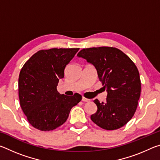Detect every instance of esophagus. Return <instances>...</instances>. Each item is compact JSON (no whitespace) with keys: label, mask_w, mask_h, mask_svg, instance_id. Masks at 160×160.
<instances>
[{"label":"esophagus","mask_w":160,"mask_h":160,"mask_svg":"<svg viewBox=\"0 0 160 160\" xmlns=\"http://www.w3.org/2000/svg\"><path fill=\"white\" fill-rule=\"evenodd\" d=\"M82 101L83 102H88L90 101V99H87V98H85V97H82Z\"/></svg>","instance_id":"esophagus-1"}]
</instances>
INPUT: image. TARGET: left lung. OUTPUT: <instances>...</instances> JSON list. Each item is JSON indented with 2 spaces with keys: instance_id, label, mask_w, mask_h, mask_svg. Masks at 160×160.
I'll return each instance as SVG.
<instances>
[{
  "instance_id": "left-lung-1",
  "label": "left lung",
  "mask_w": 160,
  "mask_h": 160,
  "mask_svg": "<svg viewBox=\"0 0 160 160\" xmlns=\"http://www.w3.org/2000/svg\"><path fill=\"white\" fill-rule=\"evenodd\" d=\"M95 68L99 80L107 92L106 102H94L97 112L91 120L105 130L120 128L136 111L141 90L140 74L128 56L113 47L83 48L77 55Z\"/></svg>"
}]
</instances>
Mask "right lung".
Listing matches in <instances>:
<instances>
[{
    "instance_id": "obj_1",
    "label": "right lung",
    "mask_w": 160,
    "mask_h": 160,
    "mask_svg": "<svg viewBox=\"0 0 160 160\" xmlns=\"http://www.w3.org/2000/svg\"><path fill=\"white\" fill-rule=\"evenodd\" d=\"M80 48L39 51L26 62L18 80L20 107L29 123L42 131H52L66 122L70 110L82 99L57 91L65 68Z\"/></svg>"
}]
</instances>
